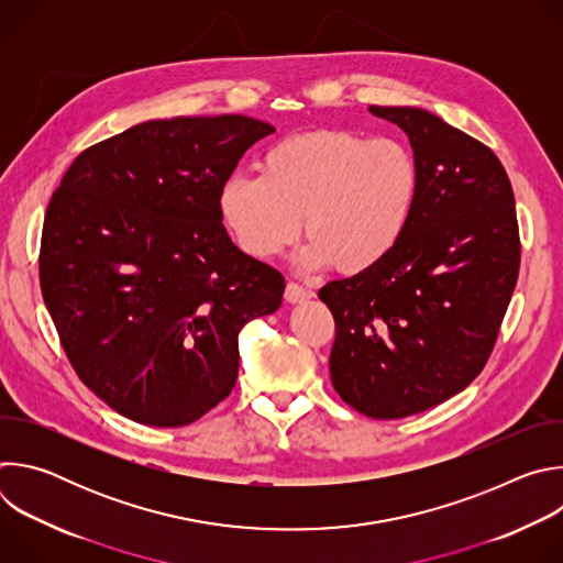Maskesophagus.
Returning a JSON list of instances; mask_svg holds the SVG:
<instances>
[{
    "mask_svg": "<svg viewBox=\"0 0 563 563\" xmlns=\"http://www.w3.org/2000/svg\"><path fill=\"white\" fill-rule=\"evenodd\" d=\"M309 298H313V291L309 287H302L298 283H287V287H285V300L287 302H305Z\"/></svg>",
    "mask_w": 563,
    "mask_h": 563,
    "instance_id": "1",
    "label": "esophagus"
}]
</instances>
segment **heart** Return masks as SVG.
Listing matches in <instances>:
<instances>
[{
	"label": "heart",
	"instance_id": "heart-1",
	"mask_svg": "<svg viewBox=\"0 0 563 563\" xmlns=\"http://www.w3.org/2000/svg\"><path fill=\"white\" fill-rule=\"evenodd\" d=\"M419 187V163L408 144L320 129L272 144L261 176L231 174L220 185L218 209L240 250L254 258L283 254L305 227V267L336 263L341 272L358 274L396 250Z\"/></svg>",
	"mask_w": 563,
	"mask_h": 563
}]
</instances>
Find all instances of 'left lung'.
<instances>
[{
	"label": "left lung",
	"mask_w": 563,
	"mask_h": 563,
	"mask_svg": "<svg viewBox=\"0 0 563 563\" xmlns=\"http://www.w3.org/2000/svg\"><path fill=\"white\" fill-rule=\"evenodd\" d=\"M406 131L421 172L415 216L376 267L320 287L336 323L334 389L372 419H404L484 369L519 276L515 196L499 157L417 107H369Z\"/></svg>",
	"instance_id": "left-lung-1"
}]
</instances>
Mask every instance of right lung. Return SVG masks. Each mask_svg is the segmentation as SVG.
I'll return each instance as SVG.
<instances>
[{"instance_id": "right-lung-1", "label": "right lung", "mask_w": 563, "mask_h": 563, "mask_svg": "<svg viewBox=\"0 0 563 563\" xmlns=\"http://www.w3.org/2000/svg\"><path fill=\"white\" fill-rule=\"evenodd\" d=\"M276 129L247 115L148 120L75 157L42 231L40 285L82 383L155 428L198 421L235 385L238 334L285 278L240 252L218 209Z\"/></svg>"}]
</instances>
